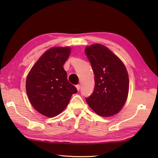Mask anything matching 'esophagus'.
I'll return each mask as SVG.
<instances>
[{"label": "esophagus", "mask_w": 158, "mask_h": 158, "mask_svg": "<svg viewBox=\"0 0 158 158\" xmlns=\"http://www.w3.org/2000/svg\"><path fill=\"white\" fill-rule=\"evenodd\" d=\"M80 88H81V86H80V85H76V88H77V90H78V91H79Z\"/></svg>", "instance_id": "obj_1"}]
</instances>
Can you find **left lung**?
Returning <instances> with one entry per match:
<instances>
[{
	"label": "left lung",
	"mask_w": 158,
	"mask_h": 158,
	"mask_svg": "<svg viewBox=\"0 0 158 158\" xmlns=\"http://www.w3.org/2000/svg\"><path fill=\"white\" fill-rule=\"evenodd\" d=\"M85 53L94 73L95 88L86 102L102 117L118 113L127 98L129 77L123 62L107 47L95 43L87 46Z\"/></svg>",
	"instance_id": "left-lung-1"
}]
</instances>
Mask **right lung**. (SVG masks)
Wrapping results in <instances>:
<instances>
[{"label":"right lung","mask_w":158,"mask_h":158,"mask_svg":"<svg viewBox=\"0 0 158 158\" xmlns=\"http://www.w3.org/2000/svg\"><path fill=\"white\" fill-rule=\"evenodd\" d=\"M71 52L69 47H53L43 53L30 70L26 90L32 106L41 115L61 113L77 90L69 82L63 66Z\"/></svg>","instance_id":"obj_1"}]
</instances>
